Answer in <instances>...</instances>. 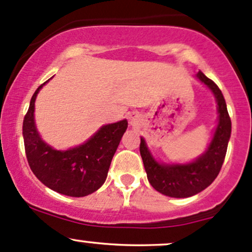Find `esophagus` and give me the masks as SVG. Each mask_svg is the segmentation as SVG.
<instances>
[{"label":"esophagus","instance_id":"1","mask_svg":"<svg viewBox=\"0 0 252 252\" xmlns=\"http://www.w3.org/2000/svg\"><path fill=\"white\" fill-rule=\"evenodd\" d=\"M128 120H129V123H130L131 126H135V124L139 122V116H137L136 113H130L128 117Z\"/></svg>","mask_w":252,"mask_h":252}]
</instances>
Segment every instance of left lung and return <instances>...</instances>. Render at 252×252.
Returning <instances> with one entry per match:
<instances>
[{"label": "left lung", "mask_w": 252, "mask_h": 252, "mask_svg": "<svg viewBox=\"0 0 252 252\" xmlns=\"http://www.w3.org/2000/svg\"><path fill=\"white\" fill-rule=\"evenodd\" d=\"M195 77L213 93L219 115L217 128L206 151L193 161L166 164L158 161L149 151L146 140L141 137L140 153L149 183L157 191L170 197H190L208 188L219 175L231 137V118L219 87L202 71H198Z\"/></svg>", "instance_id": "obj_1"}]
</instances>
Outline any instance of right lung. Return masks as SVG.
I'll use <instances>...</instances> for the list:
<instances>
[{
    "label": "right lung",
    "instance_id": "right-lung-1",
    "mask_svg": "<svg viewBox=\"0 0 252 252\" xmlns=\"http://www.w3.org/2000/svg\"><path fill=\"white\" fill-rule=\"evenodd\" d=\"M46 82H49V80ZM44 82L37 88L24 118L23 136L30 167L45 187L62 195L84 197L104 184L110 164L128 128V121L100 126L82 145L59 151L40 137L34 121V103Z\"/></svg>",
    "mask_w": 252,
    "mask_h": 252
}]
</instances>
